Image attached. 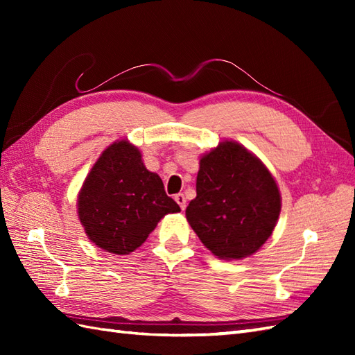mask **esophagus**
<instances>
[{
	"label": "esophagus",
	"mask_w": 355,
	"mask_h": 355,
	"mask_svg": "<svg viewBox=\"0 0 355 355\" xmlns=\"http://www.w3.org/2000/svg\"><path fill=\"white\" fill-rule=\"evenodd\" d=\"M173 200H175V201L178 202L180 209H182V210H184V209H186V197H184L183 193H177L175 197H173Z\"/></svg>",
	"instance_id": "obj_1"
}]
</instances>
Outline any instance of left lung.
Segmentation results:
<instances>
[{"instance_id": "obj_1", "label": "left lung", "mask_w": 355, "mask_h": 355, "mask_svg": "<svg viewBox=\"0 0 355 355\" xmlns=\"http://www.w3.org/2000/svg\"><path fill=\"white\" fill-rule=\"evenodd\" d=\"M279 212L276 182L244 146L224 141L201 158L197 198L186 207V218L218 258L253 254L271 235Z\"/></svg>"}]
</instances>
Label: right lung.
<instances>
[{
	"instance_id": "obj_1",
	"label": "right lung",
	"mask_w": 355,
	"mask_h": 355,
	"mask_svg": "<svg viewBox=\"0 0 355 355\" xmlns=\"http://www.w3.org/2000/svg\"><path fill=\"white\" fill-rule=\"evenodd\" d=\"M78 209L88 238L116 254L134 252L166 214L180 212L162 178L149 172L139 149L123 140L112 143L96 162Z\"/></svg>"
}]
</instances>
